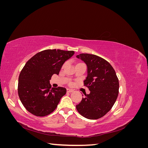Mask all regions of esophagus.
<instances>
[{"label": "esophagus", "instance_id": "esophagus-1", "mask_svg": "<svg viewBox=\"0 0 148 148\" xmlns=\"http://www.w3.org/2000/svg\"><path fill=\"white\" fill-rule=\"evenodd\" d=\"M66 91L68 92H73L74 91L73 90V89H69V88H68L66 89Z\"/></svg>", "mask_w": 148, "mask_h": 148}]
</instances>
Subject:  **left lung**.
Wrapping results in <instances>:
<instances>
[{"mask_svg": "<svg viewBox=\"0 0 148 148\" xmlns=\"http://www.w3.org/2000/svg\"><path fill=\"white\" fill-rule=\"evenodd\" d=\"M78 59L87 65V77L84 85L90 93L76 106L84 117L95 120L105 115L112 109L119 95V82L112 65L102 58L89 53H80Z\"/></svg>", "mask_w": 148, "mask_h": 148, "instance_id": "left-lung-1", "label": "left lung"}]
</instances>
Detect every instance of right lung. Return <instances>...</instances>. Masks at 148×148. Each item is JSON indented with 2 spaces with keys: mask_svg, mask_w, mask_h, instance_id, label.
Segmentation results:
<instances>
[{
  "mask_svg": "<svg viewBox=\"0 0 148 148\" xmlns=\"http://www.w3.org/2000/svg\"><path fill=\"white\" fill-rule=\"evenodd\" d=\"M74 53L73 51L47 49L37 53L26 62L19 75L18 93L29 112L44 117L57 108L66 89L51 88L50 79L53 74H59L65 62Z\"/></svg>",
  "mask_w": 148,
  "mask_h": 148,
  "instance_id": "right-lung-1",
  "label": "right lung"
}]
</instances>
